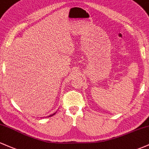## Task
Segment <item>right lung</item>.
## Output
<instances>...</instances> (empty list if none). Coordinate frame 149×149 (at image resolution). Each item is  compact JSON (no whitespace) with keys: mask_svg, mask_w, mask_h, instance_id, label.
<instances>
[{"mask_svg":"<svg viewBox=\"0 0 149 149\" xmlns=\"http://www.w3.org/2000/svg\"><path fill=\"white\" fill-rule=\"evenodd\" d=\"M56 113H52V114H51V115H49V116H47V117H51V116H52L53 115H54V114H55Z\"/></svg>","mask_w":149,"mask_h":149,"instance_id":"1","label":"right lung"}]
</instances>
